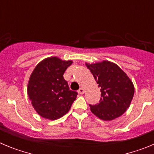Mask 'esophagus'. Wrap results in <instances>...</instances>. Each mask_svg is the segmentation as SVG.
<instances>
[{
    "label": "esophagus",
    "instance_id": "obj_1",
    "mask_svg": "<svg viewBox=\"0 0 154 154\" xmlns=\"http://www.w3.org/2000/svg\"><path fill=\"white\" fill-rule=\"evenodd\" d=\"M78 92L79 94H83L84 92H85V89H84V88H80L79 90L78 91Z\"/></svg>",
    "mask_w": 154,
    "mask_h": 154
}]
</instances>
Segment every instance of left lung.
Segmentation results:
<instances>
[{"label":"left lung","mask_w":154,"mask_h":154,"mask_svg":"<svg viewBox=\"0 0 154 154\" xmlns=\"http://www.w3.org/2000/svg\"><path fill=\"white\" fill-rule=\"evenodd\" d=\"M101 91L99 103L91 106V112L100 119L110 121L119 117L130 106L134 85L124 71L116 64L103 60L85 63Z\"/></svg>","instance_id":"left-lung-1"}]
</instances>
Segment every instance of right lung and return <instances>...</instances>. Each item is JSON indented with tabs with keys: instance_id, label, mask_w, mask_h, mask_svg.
<instances>
[{
	"instance_id": "obj_1",
	"label": "right lung",
	"mask_w": 154,
	"mask_h": 154,
	"mask_svg": "<svg viewBox=\"0 0 154 154\" xmlns=\"http://www.w3.org/2000/svg\"><path fill=\"white\" fill-rule=\"evenodd\" d=\"M72 62L48 57L41 61L31 72L27 92L32 106L42 117L49 120L62 117L75 100L78 94L69 90L63 77Z\"/></svg>"
}]
</instances>
